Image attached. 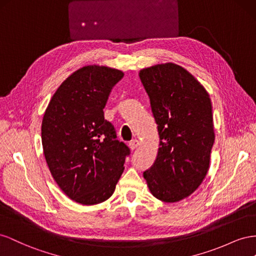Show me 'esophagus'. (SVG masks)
Instances as JSON below:
<instances>
[{
    "label": "esophagus",
    "mask_w": 256,
    "mask_h": 256,
    "mask_svg": "<svg viewBox=\"0 0 256 256\" xmlns=\"http://www.w3.org/2000/svg\"><path fill=\"white\" fill-rule=\"evenodd\" d=\"M138 146H140V142H138L137 140H132L128 142V147L130 150H135Z\"/></svg>",
    "instance_id": "34e87169"
}]
</instances>
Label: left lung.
Listing matches in <instances>:
<instances>
[{"mask_svg": "<svg viewBox=\"0 0 256 256\" xmlns=\"http://www.w3.org/2000/svg\"><path fill=\"white\" fill-rule=\"evenodd\" d=\"M140 78L158 124V156L144 178L165 202L191 195L205 179L214 142L211 100L191 72L174 63L142 68Z\"/></svg>", "mask_w": 256, "mask_h": 256, "instance_id": "left-lung-1", "label": "left lung"}]
</instances>
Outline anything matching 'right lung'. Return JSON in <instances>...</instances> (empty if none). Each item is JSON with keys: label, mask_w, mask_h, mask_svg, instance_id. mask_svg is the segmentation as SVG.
<instances>
[{"label": "right lung", "mask_w": 256, "mask_h": 256, "mask_svg": "<svg viewBox=\"0 0 256 256\" xmlns=\"http://www.w3.org/2000/svg\"><path fill=\"white\" fill-rule=\"evenodd\" d=\"M123 76L96 64L77 70L58 88L42 116L49 170L63 193L82 205H96L114 194L130 154L103 110Z\"/></svg>", "instance_id": "right-lung-1"}]
</instances>
